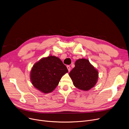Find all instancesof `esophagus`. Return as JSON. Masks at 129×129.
Instances as JSON below:
<instances>
[{
    "instance_id": "obj_1",
    "label": "esophagus",
    "mask_w": 129,
    "mask_h": 129,
    "mask_svg": "<svg viewBox=\"0 0 129 129\" xmlns=\"http://www.w3.org/2000/svg\"><path fill=\"white\" fill-rule=\"evenodd\" d=\"M67 69H68V71L70 72V70H71V67L69 65H67Z\"/></svg>"
}]
</instances>
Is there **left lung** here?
<instances>
[{
    "mask_svg": "<svg viewBox=\"0 0 129 129\" xmlns=\"http://www.w3.org/2000/svg\"><path fill=\"white\" fill-rule=\"evenodd\" d=\"M75 65L69 73L74 85L81 90H89L97 82L98 71L86 59L77 60Z\"/></svg>",
    "mask_w": 129,
    "mask_h": 129,
    "instance_id": "obj_1",
    "label": "left lung"
}]
</instances>
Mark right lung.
Masks as SVG:
<instances>
[{
    "instance_id": "right-lung-1",
    "label": "right lung",
    "mask_w": 129,
    "mask_h": 129,
    "mask_svg": "<svg viewBox=\"0 0 129 129\" xmlns=\"http://www.w3.org/2000/svg\"><path fill=\"white\" fill-rule=\"evenodd\" d=\"M68 72L59 58L49 56L40 59L33 65L31 71V80L38 90L49 93L55 89L61 77Z\"/></svg>"
}]
</instances>
